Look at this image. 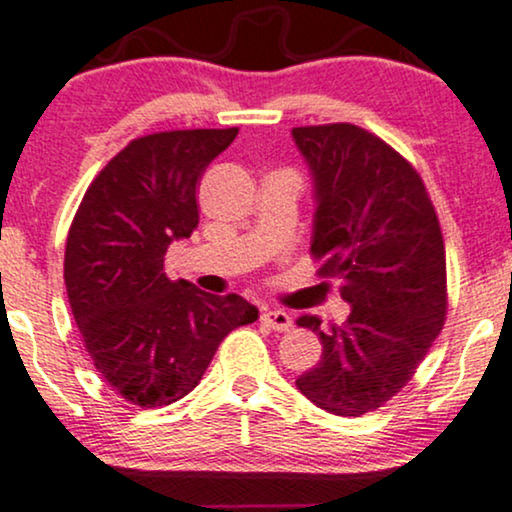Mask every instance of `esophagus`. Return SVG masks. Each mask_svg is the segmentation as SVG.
I'll use <instances>...</instances> for the list:
<instances>
[{
	"instance_id": "1",
	"label": "esophagus",
	"mask_w": 512,
	"mask_h": 512,
	"mask_svg": "<svg viewBox=\"0 0 512 512\" xmlns=\"http://www.w3.org/2000/svg\"><path fill=\"white\" fill-rule=\"evenodd\" d=\"M261 323L270 327V330H275V332H287L289 327L294 325V320L287 311H280V308H275V311H266L261 315Z\"/></svg>"
}]
</instances>
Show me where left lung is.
Returning a JSON list of instances; mask_svg holds the SVG:
<instances>
[{"label": "left lung", "instance_id": "1", "mask_svg": "<svg viewBox=\"0 0 512 512\" xmlns=\"http://www.w3.org/2000/svg\"><path fill=\"white\" fill-rule=\"evenodd\" d=\"M292 137L313 175L311 254L351 304L320 330L323 358L296 380L315 406L358 418L410 382L446 320V251L425 182L396 149L351 123L306 125Z\"/></svg>", "mask_w": 512, "mask_h": 512}]
</instances>
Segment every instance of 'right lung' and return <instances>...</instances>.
I'll use <instances>...</instances> for the list:
<instances>
[{
	"label": "right lung",
	"instance_id": "right-lung-1",
	"mask_svg": "<svg viewBox=\"0 0 512 512\" xmlns=\"http://www.w3.org/2000/svg\"><path fill=\"white\" fill-rule=\"evenodd\" d=\"M237 128L137 137L92 180L66 239L68 304L94 368L125 401L175 403L235 327L258 318L237 294H206L163 270L199 225L197 185Z\"/></svg>",
	"mask_w": 512,
	"mask_h": 512
}]
</instances>
